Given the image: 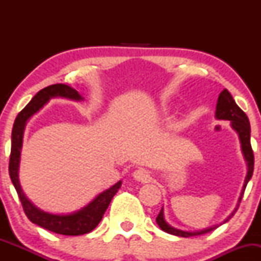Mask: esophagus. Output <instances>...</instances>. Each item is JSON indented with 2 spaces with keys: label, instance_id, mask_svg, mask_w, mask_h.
Wrapping results in <instances>:
<instances>
[{
  "label": "esophagus",
  "instance_id": "1",
  "mask_svg": "<svg viewBox=\"0 0 261 261\" xmlns=\"http://www.w3.org/2000/svg\"><path fill=\"white\" fill-rule=\"evenodd\" d=\"M134 178L136 179L137 181H142V182H147L151 180V174L147 169L145 168H139L134 172Z\"/></svg>",
  "mask_w": 261,
  "mask_h": 261
}]
</instances>
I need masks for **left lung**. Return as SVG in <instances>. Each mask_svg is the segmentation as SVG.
I'll return each mask as SVG.
<instances>
[{"label":"left lung","instance_id":"obj_1","mask_svg":"<svg viewBox=\"0 0 261 261\" xmlns=\"http://www.w3.org/2000/svg\"><path fill=\"white\" fill-rule=\"evenodd\" d=\"M216 118L221 119V120H229L232 127L237 131V134L239 135V140H241L242 143V151H243L244 158L247 161L248 164V174L245 176V181L243 185V189H242V194L241 197H239V202H241L242 197H243L244 190L247 188L248 181L250 180L251 175H253V170H254V153H253V148H251L250 145V124H249V119L248 116L245 115V113L236 104L234 99L230 95V93L227 91V89H223L222 92L220 93L218 95V100H217V107H216ZM239 206V205H238ZM236 208L234 211L232 212V215L228 218H226L223 223H226L227 221L229 220L230 217L237 212ZM155 222H157L158 226L164 232L169 233V234L173 236H178V237H193V236H200V234H205V233L211 232V230L216 229L217 226L211 227V228L203 229V230H199V232H184V230L180 229H175L173 227H170L168 223L164 221L163 217V210H161V212L158 214L157 218H155Z\"/></svg>","mask_w":261,"mask_h":261}]
</instances>
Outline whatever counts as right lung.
I'll return each instance as SVG.
<instances>
[{"label": "right lung", "mask_w": 261, "mask_h": 261, "mask_svg": "<svg viewBox=\"0 0 261 261\" xmlns=\"http://www.w3.org/2000/svg\"><path fill=\"white\" fill-rule=\"evenodd\" d=\"M54 97H65L70 99L81 100L82 97L79 94L76 89L64 83H56V85L47 86L39 91L37 94L33 97L29 101L28 106L17 115L14 120L13 128H12V147L10 155V170L11 180L16 188L18 196H19L20 202H22L23 210H24L27 217L32 221L33 223L43 227V228L51 230L54 233L64 236H81L86 234L93 230L98 226L103 218L104 212L107 211L110 201L118 193L119 188L121 187V181H118L112 188L108 189L95 197L93 201L83 207L80 211L74 212L72 215H51L47 212L41 211L35 207L33 203L27 199L20 188L19 179H18V167H19L20 160V148H22L23 142V131H24L25 122L29 118L38 112L41 107L46 103L50 98Z\"/></svg>", "instance_id": "1"}]
</instances>
